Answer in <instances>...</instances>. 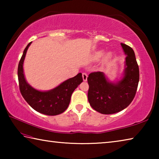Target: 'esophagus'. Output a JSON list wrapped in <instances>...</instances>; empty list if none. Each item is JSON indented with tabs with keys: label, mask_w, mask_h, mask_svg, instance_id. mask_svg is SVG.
Listing matches in <instances>:
<instances>
[{
	"label": "esophagus",
	"mask_w": 159,
	"mask_h": 159,
	"mask_svg": "<svg viewBox=\"0 0 159 159\" xmlns=\"http://www.w3.org/2000/svg\"><path fill=\"white\" fill-rule=\"evenodd\" d=\"M82 76H83V80H84V81H86V80H87V79H88V74L86 73H83Z\"/></svg>",
	"instance_id": "obj_1"
}]
</instances>
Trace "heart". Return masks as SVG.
Wrapping results in <instances>:
<instances>
[{
    "instance_id": "1",
    "label": "heart",
    "mask_w": 159,
    "mask_h": 159,
    "mask_svg": "<svg viewBox=\"0 0 159 159\" xmlns=\"http://www.w3.org/2000/svg\"><path fill=\"white\" fill-rule=\"evenodd\" d=\"M103 55H104V51L103 50H99V51H98V52H97L95 54V57L97 59H99V58L102 57V56H103ZM106 57L107 59H109V58L111 57V54H110V53L107 54V55H106Z\"/></svg>"
}]
</instances>
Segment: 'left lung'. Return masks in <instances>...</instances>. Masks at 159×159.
Listing matches in <instances>:
<instances>
[{
  "instance_id": "8db88e82",
  "label": "left lung",
  "mask_w": 159,
  "mask_h": 159,
  "mask_svg": "<svg viewBox=\"0 0 159 159\" xmlns=\"http://www.w3.org/2000/svg\"><path fill=\"white\" fill-rule=\"evenodd\" d=\"M125 54L123 77L116 82L109 81L103 72H93L88 77V102L98 112L112 114L129 106L138 89L139 72L133 50L120 43Z\"/></svg>"
}]
</instances>
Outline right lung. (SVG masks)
I'll use <instances>...</instances> for the list:
<instances>
[{
	"label": "right lung",
	"mask_w": 159,
	"mask_h": 159,
	"mask_svg": "<svg viewBox=\"0 0 159 159\" xmlns=\"http://www.w3.org/2000/svg\"><path fill=\"white\" fill-rule=\"evenodd\" d=\"M24 50L19 62L17 75L21 95L26 102L36 111L48 116H56L63 113L67 109L74 90L83 82L82 74L66 80L57 87L48 91L35 89L26 82L24 74L23 64L29 45Z\"/></svg>",
	"instance_id": "add662e5"
}]
</instances>
